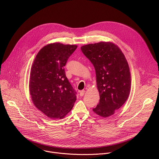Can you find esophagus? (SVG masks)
I'll return each instance as SVG.
<instances>
[{
    "mask_svg": "<svg viewBox=\"0 0 159 159\" xmlns=\"http://www.w3.org/2000/svg\"><path fill=\"white\" fill-rule=\"evenodd\" d=\"M85 91L84 90H80V91H79V93H80V96H83V95L85 94Z\"/></svg>",
    "mask_w": 159,
    "mask_h": 159,
    "instance_id": "esophagus-1",
    "label": "esophagus"
}]
</instances>
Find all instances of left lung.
<instances>
[{"instance_id": "left-lung-1", "label": "left lung", "mask_w": 159, "mask_h": 159, "mask_svg": "<svg viewBox=\"0 0 159 159\" xmlns=\"http://www.w3.org/2000/svg\"><path fill=\"white\" fill-rule=\"evenodd\" d=\"M80 48L95 70L100 100L93 111L102 117H109L129 97L131 77L128 62L120 48L110 42L87 44Z\"/></svg>"}]
</instances>
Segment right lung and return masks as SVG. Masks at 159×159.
<instances>
[{"mask_svg": "<svg viewBox=\"0 0 159 159\" xmlns=\"http://www.w3.org/2000/svg\"><path fill=\"white\" fill-rule=\"evenodd\" d=\"M76 45L59 42L42 47L32 64L29 92L35 106L52 119H62L72 109L76 92L67 79L64 66Z\"/></svg>", "mask_w": 159, "mask_h": 159, "instance_id": "add662e5", "label": "right lung"}]
</instances>
